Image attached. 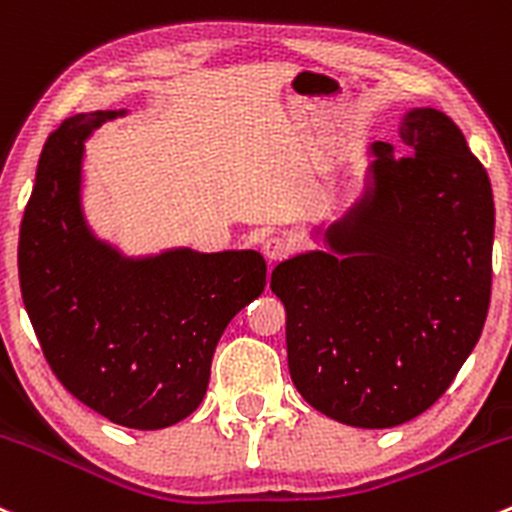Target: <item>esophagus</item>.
Returning <instances> with one entry per match:
<instances>
[{
	"instance_id": "obj_1",
	"label": "esophagus",
	"mask_w": 512,
	"mask_h": 512,
	"mask_svg": "<svg viewBox=\"0 0 512 512\" xmlns=\"http://www.w3.org/2000/svg\"><path fill=\"white\" fill-rule=\"evenodd\" d=\"M289 250H292V245H289L284 238H279V235H274V238H267L262 242V252H265V257L270 262L284 260V257L289 255Z\"/></svg>"
}]
</instances>
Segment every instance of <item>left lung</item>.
I'll use <instances>...</instances> for the list:
<instances>
[{"instance_id": "left-lung-1", "label": "left lung", "mask_w": 512, "mask_h": 512, "mask_svg": "<svg viewBox=\"0 0 512 512\" xmlns=\"http://www.w3.org/2000/svg\"><path fill=\"white\" fill-rule=\"evenodd\" d=\"M407 154L375 142V186L309 252L272 272L287 358L311 407L363 429L434 405L481 338L491 306V179L444 112H407Z\"/></svg>"}]
</instances>
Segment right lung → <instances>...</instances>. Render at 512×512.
<instances>
[{
  "mask_svg": "<svg viewBox=\"0 0 512 512\" xmlns=\"http://www.w3.org/2000/svg\"><path fill=\"white\" fill-rule=\"evenodd\" d=\"M122 112L68 117L43 144L19 230V284L46 363L83 405L129 429H164L206 395L211 360L262 294L260 252L122 260L80 213L83 142Z\"/></svg>",
  "mask_w": 512,
  "mask_h": 512,
  "instance_id": "1",
  "label": "right lung"
}]
</instances>
